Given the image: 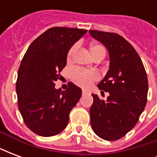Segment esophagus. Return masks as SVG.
<instances>
[{"label":"esophagus","instance_id":"1","mask_svg":"<svg viewBox=\"0 0 157 157\" xmlns=\"http://www.w3.org/2000/svg\"><path fill=\"white\" fill-rule=\"evenodd\" d=\"M82 94H83V95H86V94H90V92L87 91V90L83 89V90H82Z\"/></svg>","mask_w":157,"mask_h":157}]
</instances>
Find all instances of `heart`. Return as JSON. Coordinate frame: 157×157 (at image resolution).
<instances>
[{
  "instance_id": "1",
  "label": "heart",
  "mask_w": 157,
  "mask_h": 157,
  "mask_svg": "<svg viewBox=\"0 0 157 157\" xmlns=\"http://www.w3.org/2000/svg\"><path fill=\"white\" fill-rule=\"evenodd\" d=\"M76 49H77L76 44L73 45L71 48H70L68 54H67L68 61L71 60ZM90 50H91L92 56H95L98 53L105 54V48L100 44H92ZM71 77L72 82H74L75 85L84 87V88H87L90 86H92V83L95 81L98 80L99 75L98 73L95 71H85V70L80 68H75L74 70H72L71 73Z\"/></svg>"
}]
</instances>
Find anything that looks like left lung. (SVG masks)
Returning a JSON list of instances; mask_svg holds the SVG:
<instances>
[{
  "label": "left lung",
  "instance_id": "8db88e82",
  "mask_svg": "<svg viewBox=\"0 0 157 157\" xmlns=\"http://www.w3.org/2000/svg\"><path fill=\"white\" fill-rule=\"evenodd\" d=\"M89 33L108 48L110 57L109 71L98 85L109 96L104 101L92 94L91 125L100 138L113 141L124 137L139 121L147 102L148 79L141 59L124 38L114 33Z\"/></svg>",
  "mask_w": 157,
  "mask_h": 157
}]
</instances>
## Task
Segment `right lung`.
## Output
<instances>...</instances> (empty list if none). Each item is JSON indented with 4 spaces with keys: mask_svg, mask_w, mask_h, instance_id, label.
I'll list each match as a JSON object with an SVG mask.
<instances>
[{
    "mask_svg": "<svg viewBox=\"0 0 157 157\" xmlns=\"http://www.w3.org/2000/svg\"><path fill=\"white\" fill-rule=\"evenodd\" d=\"M87 30L55 27L33 42L18 69L16 91L19 111L28 128L40 136L59 134L69 122L70 112L82 97L72 82L62 92L55 82L66 65L69 49Z\"/></svg>",
    "mask_w": 157,
    "mask_h": 157,
    "instance_id": "obj_1",
    "label": "right lung"
}]
</instances>
